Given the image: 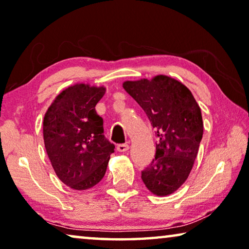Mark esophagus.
Returning <instances> with one entry per match:
<instances>
[{
    "label": "esophagus",
    "mask_w": 249,
    "mask_h": 249,
    "mask_svg": "<svg viewBox=\"0 0 249 249\" xmlns=\"http://www.w3.org/2000/svg\"><path fill=\"white\" fill-rule=\"evenodd\" d=\"M117 150L119 152H125L129 150V146L127 143H121V144H118L117 146Z\"/></svg>",
    "instance_id": "esophagus-1"
}]
</instances>
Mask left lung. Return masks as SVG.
<instances>
[{
  "mask_svg": "<svg viewBox=\"0 0 249 249\" xmlns=\"http://www.w3.org/2000/svg\"><path fill=\"white\" fill-rule=\"evenodd\" d=\"M122 87L159 137L155 159L141 171V179L154 195H171L187 180L198 154L204 133L199 106L188 88L167 75L124 81Z\"/></svg>",
  "mask_w": 249,
  "mask_h": 249,
  "instance_id": "1",
  "label": "left lung"
}]
</instances>
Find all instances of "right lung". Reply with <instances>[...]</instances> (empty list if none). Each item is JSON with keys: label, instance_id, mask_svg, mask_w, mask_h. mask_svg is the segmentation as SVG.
<instances>
[{"label": "right lung", "instance_id": "1", "mask_svg": "<svg viewBox=\"0 0 249 249\" xmlns=\"http://www.w3.org/2000/svg\"><path fill=\"white\" fill-rule=\"evenodd\" d=\"M105 87L76 83L56 95L43 119V139L56 176L74 190H87L106 174L114 144L103 135L95 106Z\"/></svg>", "mask_w": 249, "mask_h": 249}]
</instances>
